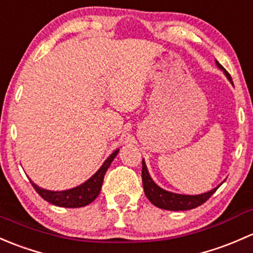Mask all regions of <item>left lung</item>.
<instances>
[{
    "label": "left lung",
    "mask_w": 253,
    "mask_h": 253,
    "mask_svg": "<svg viewBox=\"0 0 253 253\" xmlns=\"http://www.w3.org/2000/svg\"><path fill=\"white\" fill-rule=\"evenodd\" d=\"M215 64L218 66V68L223 70L224 74L226 75V78L231 82L230 74L223 68L222 64H219V62L217 61H215ZM231 84H233V82H231ZM141 178L142 185H144L145 195L146 197L150 200L151 204L155 205L156 207L168 211H187L199 207V206L205 204V202L217 191L218 187L220 186V185H218L217 187H214V189L211 190V191L205 192V194L201 195H180L174 194V192H169L167 191V190H163L162 187L158 186V185L151 179L144 160H142Z\"/></svg>",
    "instance_id": "8db88e82"
}]
</instances>
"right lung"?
I'll use <instances>...</instances> for the list:
<instances>
[{"instance_id": "right-lung-1", "label": "right lung", "mask_w": 253, "mask_h": 253, "mask_svg": "<svg viewBox=\"0 0 253 253\" xmlns=\"http://www.w3.org/2000/svg\"><path fill=\"white\" fill-rule=\"evenodd\" d=\"M119 150H116L111 156L105 161L102 167L91 176L88 180L85 181L84 184L79 185L73 189L64 190V191H49V190H45L39 187L38 185L34 184L30 180L31 185L34 189L36 190L39 195L42 197L45 201L49 202V204L58 206V207H66V208H78V207H84L93 201L96 197L98 196L101 191V186H102L103 178L107 171V169L111 166L112 161L116 158L118 155Z\"/></svg>"}]
</instances>
